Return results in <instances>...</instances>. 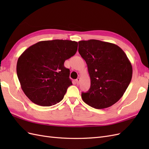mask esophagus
Wrapping results in <instances>:
<instances>
[{"label": "esophagus", "mask_w": 149, "mask_h": 149, "mask_svg": "<svg viewBox=\"0 0 149 149\" xmlns=\"http://www.w3.org/2000/svg\"><path fill=\"white\" fill-rule=\"evenodd\" d=\"M76 84H79V82H80V78H78L77 79H76Z\"/></svg>", "instance_id": "esophagus-1"}]
</instances>
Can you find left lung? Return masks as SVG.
Wrapping results in <instances>:
<instances>
[{
  "label": "left lung",
  "instance_id": "8db88e82",
  "mask_svg": "<svg viewBox=\"0 0 149 149\" xmlns=\"http://www.w3.org/2000/svg\"><path fill=\"white\" fill-rule=\"evenodd\" d=\"M78 52L88 66L91 79L83 101L95 109L112 106L123 96L132 76L127 55L115 44L97 40L79 41Z\"/></svg>",
  "mask_w": 149,
  "mask_h": 149
}]
</instances>
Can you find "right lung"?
<instances>
[{"label":"right lung","instance_id":"right-lung-1","mask_svg":"<svg viewBox=\"0 0 149 149\" xmlns=\"http://www.w3.org/2000/svg\"><path fill=\"white\" fill-rule=\"evenodd\" d=\"M78 42L53 40L41 41L25 50L17 64L21 88L36 104L51 106L60 102L72 84L65 60L75 55Z\"/></svg>","mask_w":149,"mask_h":149}]
</instances>
